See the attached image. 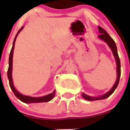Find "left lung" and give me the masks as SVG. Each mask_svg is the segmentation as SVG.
Returning <instances> with one entry per match:
<instances>
[{
    "label": "left lung",
    "mask_w": 130,
    "mask_h": 130,
    "mask_svg": "<svg viewBox=\"0 0 130 130\" xmlns=\"http://www.w3.org/2000/svg\"><path fill=\"white\" fill-rule=\"evenodd\" d=\"M98 29H99V32L100 33V35H98V37L101 39V40L105 41L107 44V45L109 46L110 48H111V51L112 52V54H113L114 57H115V60H116V66H117V69H116V72H117V78H116V80L115 82V84L112 86V88L109 90L107 92H106V94H104V95H101L99 97H92L90 96V95H87L85 93L82 92V95L84 98L87 101H97V100H101V99H104L107 98L108 97H109L112 93L114 92L115 89H116V87L118 86L119 82H120V76H121V64H120V58H119L118 54V51H117V47H116V43H115V41L112 39V38L108 35L107 32L103 28H102L100 26H98Z\"/></svg>",
    "instance_id": "8db88e82"
}]
</instances>
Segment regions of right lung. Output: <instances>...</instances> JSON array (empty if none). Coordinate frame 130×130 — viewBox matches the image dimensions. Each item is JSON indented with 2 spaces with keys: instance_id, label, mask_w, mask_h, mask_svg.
Segmentation results:
<instances>
[{
  "instance_id": "right-lung-1",
  "label": "right lung",
  "mask_w": 130,
  "mask_h": 130,
  "mask_svg": "<svg viewBox=\"0 0 130 130\" xmlns=\"http://www.w3.org/2000/svg\"><path fill=\"white\" fill-rule=\"evenodd\" d=\"M24 28V26L21 27L20 29L19 30V31L17 33L16 36H15V38H14V41H13V44L12 47V49L10 50V55H9V69L7 70V77H8V79L9 81V85H10V87L11 90H12V92H14V95L16 96L17 98L19 99L20 101H21L22 102L24 103H44V102H48L52 100L53 98V97L55 96V90L53 92L50 93V94H48L46 95H44L43 97H39V98H36V97H31V96H27V95H25L22 94L21 93H20L19 92H18L17 90L14 87V83H13L12 80V58H13V53H14V45H15V42L16 40L17 36H18L19 33L20 32V31H21Z\"/></svg>"
}]
</instances>
